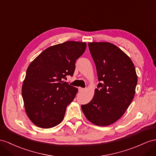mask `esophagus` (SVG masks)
<instances>
[{
    "label": "esophagus",
    "instance_id": "esophagus-1",
    "mask_svg": "<svg viewBox=\"0 0 156 156\" xmlns=\"http://www.w3.org/2000/svg\"><path fill=\"white\" fill-rule=\"evenodd\" d=\"M84 90H85V89H84V88H82V87H78V91H80V92H81V91H83Z\"/></svg>",
    "mask_w": 156,
    "mask_h": 156
}]
</instances>
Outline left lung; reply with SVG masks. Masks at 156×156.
<instances>
[{
    "mask_svg": "<svg viewBox=\"0 0 156 156\" xmlns=\"http://www.w3.org/2000/svg\"><path fill=\"white\" fill-rule=\"evenodd\" d=\"M88 47L101 82L90 102L81 107L89 121L98 126H108L121 118L130 105L137 75L130 57L116 45L92 42Z\"/></svg>",
    "mask_w": 156,
    "mask_h": 156,
    "instance_id": "left-lung-1",
    "label": "left lung"
}]
</instances>
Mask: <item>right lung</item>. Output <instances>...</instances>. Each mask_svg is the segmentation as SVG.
Here are the masks:
<instances>
[{
	"mask_svg": "<svg viewBox=\"0 0 156 156\" xmlns=\"http://www.w3.org/2000/svg\"><path fill=\"white\" fill-rule=\"evenodd\" d=\"M86 43L69 41L48 47L30 63L22 94L27 115L35 125L49 129L61 123L78 88L62 81L73 76Z\"/></svg>",
	"mask_w": 156,
	"mask_h": 156,
	"instance_id": "1",
	"label": "right lung"
}]
</instances>
